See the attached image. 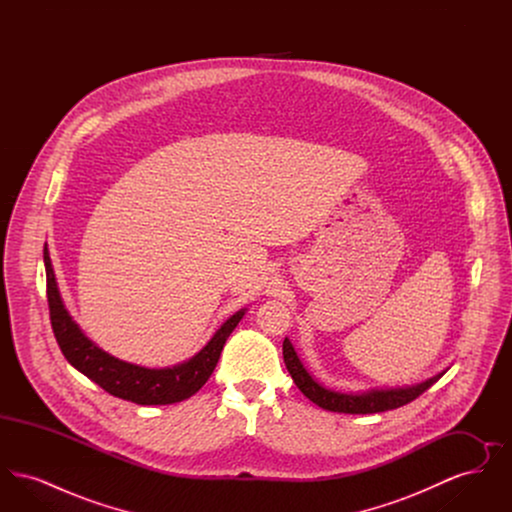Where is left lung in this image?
I'll use <instances>...</instances> for the list:
<instances>
[{"mask_svg": "<svg viewBox=\"0 0 512 512\" xmlns=\"http://www.w3.org/2000/svg\"><path fill=\"white\" fill-rule=\"evenodd\" d=\"M282 353H284V363H286L288 372L292 374L295 386L315 405L326 409V411H332V413L372 414L391 411V409L403 407V405L414 401L418 395H422L428 388H432L443 376V372H439L434 378H428L426 382H420V384L409 386V388L370 390L365 393H341V391L326 390L324 386L318 384L317 380L309 374V370L299 361L292 341L288 338L284 340Z\"/></svg>", "mask_w": 512, "mask_h": 512, "instance_id": "obj_1", "label": "left lung"}]
</instances>
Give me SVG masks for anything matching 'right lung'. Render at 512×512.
I'll return each mask as SVG.
<instances>
[{
    "label": "right lung",
    "mask_w": 512,
    "mask_h": 512,
    "mask_svg": "<svg viewBox=\"0 0 512 512\" xmlns=\"http://www.w3.org/2000/svg\"><path fill=\"white\" fill-rule=\"evenodd\" d=\"M44 265L51 328L65 359L78 372L96 382L99 388L136 405H171L201 390L219 363L220 351L228 336L245 315V309L234 313L199 353L180 365L167 368L132 365L109 355L90 338H86L80 326L69 315L57 288L48 244L44 247Z\"/></svg>",
    "instance_id": "obj_1"
}]
</instances>
